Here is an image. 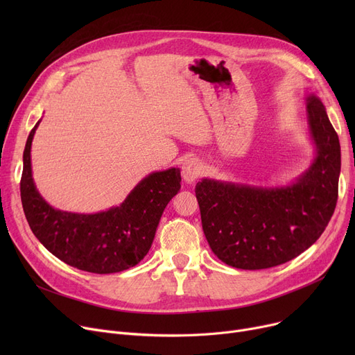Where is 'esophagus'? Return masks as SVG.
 Listing matches in <instances>:
<instances>
[{
  "label": "esophagus",
  "mask_w": 355,
  "mask_h": 355,
  "mask_svg": "<svg viewBox=\"0 0 355 355\" xmlns=\"http://www.w3.org/2000/svg\"><path fill=\"white\" fill-rule=\"evenodd\" d=\"M182 178L185 182H194L201 175V165L197 158H187L181 166Z\"/></svg>",
  "instance_id": "obj_1"
}]
</instances>
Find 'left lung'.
Listing matches in <instances>:
<instances>
[{
	"instance_id": "obj_1",
	"label": "left lung",
	"mask_w": 355,
	"mask_h": 355,
	"mask_svg": "<svg viewBox=\"0 0 355 355\" xmlns=\"http://www.w3.org/2000/svg\"><path fill=\"white\" fill-rule=\"evenodd\" d=\"M315 159L286 187H253L204 178L196 185L201 225L213 253L229 266L268 269L311 248L334 214L341 171L340 139L325 106L306 98Z\"/></svg>"
}]
</instances>
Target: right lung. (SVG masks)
<instances>
[{
	"label": "right lung",
	"mask_w": 355,
	"mask_h": 355,
	"mask_svg": "<svg viewBox=\"0 0 355 355\" xmlns=\"http://www.w3.org/2000/svg\"><path fill=\"white\" fill-rule=\"evenodd\" d=\"M27 138L20 182L28 226L40 243L64 263L92 273H116L138 265L151 249L159 218L181 189L178 168L145 177L118 207L96 214L54 210L37 191L31 174V142Z\"/></svg>",
	"instance_id": "obj_1"
}]
</instances>
